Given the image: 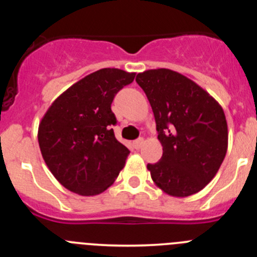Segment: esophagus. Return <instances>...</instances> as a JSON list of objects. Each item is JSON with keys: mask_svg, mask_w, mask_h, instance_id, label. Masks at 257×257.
<instances>
[{"mask_svg": "<svg viewBox=\"0 0 257 257\" xmlns=\"http://www.w3.org/2000/svg\"><path fill=\"white\" fill-rule=\"evenodd\" d=\"M143 143H144V139L143 138H138L137 141L133 142V147L136 148V149H141Z\"/></svg>", "mask_w": 257, "mask_h": 257, "instance_id": "esophagus-1", "label": "esophagus"}]
</instances>
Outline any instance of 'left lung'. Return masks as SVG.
Returning a JSON list of instances; mask_svg holds the SVG:
<instances>
[{"label": "left lung", "instance_id": "8db88e82", "mask_svg": "<svg viewBox=\"0 0 257 257\" xmlns=\"http://www.w3.org/2000/svg\"><path fill=\"white\" fill-rule=\"evenodd\" d=\"M157 124L163 155L148 164L154 183L172 196L193 195L219 170L227 150V124L219 103L195 82L170 69L137 76Z\"/></svg>", "mask_w": 257, "mask_h": 257}]
</instances>
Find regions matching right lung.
Returning a JSON list of instances; mask_svg holds the SVG:
<instances>
[{"label": "right lung", "mask_w": 257, "mask_h": 257, "mask_svg": "<svg viewBox=\"0 0 257 257\" xmlns=\"http://www.w3.org/2000/svg\"><path fill=\"white\" fill-rule=\"evenodd\" d=\"M136 73L103 68L59 95L43 116L38 143L54 178L83 196L109 188L123 169L128 148L115 139L112 102Z\"/></svg>", "instance_id": "1"}]
</instances>
